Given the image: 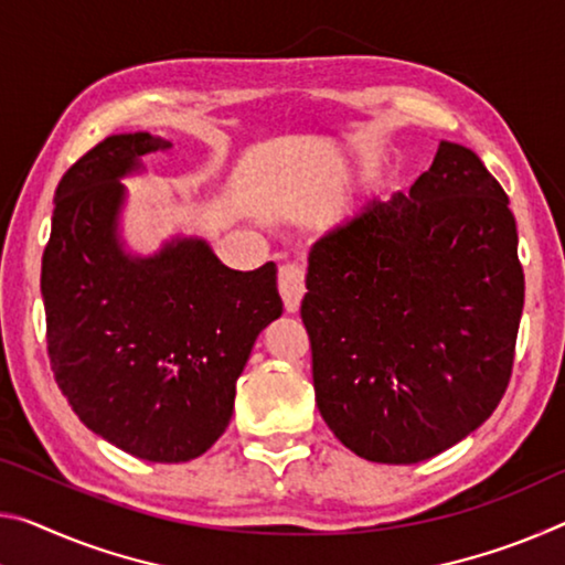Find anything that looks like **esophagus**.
<instances>
[{"mask_svg": "<svg viewBox=\"0 0 565 565\" xmlns=\"http://www.w3.org/2000/svg\"><path fill=\"white\" fill-rule=\"evenodd\" d=\"M279 291H281L286 311H289V315L299 311L303 291H307V286H303V268L301 266L286 264L279 268Z\"/></svg>", "mask_w": 565, "mask_h": 565, "instance_id": "obj_1", "label": "esophagus"}]
</instances>
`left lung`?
Listing matches in <instances>:
<instances>
[{
	"instance_id": "8db88e82",
	"label": "left lung",
	"mask_w": 565,
	"mask_h": 565,
	"mask_svg": "<svg viewBox=\"0 0 565 565\" xmlns=\"http://www.w3.org/2000/svg\"><path fill=\"white\" fill-rule=\"evenodd\" d=\"M307 289L317 407L360 458H435L503 399L525 279L508 195L470 148L443 140L409 195L327 231Z\"/></svg>"
}]
</instances>
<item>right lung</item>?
Instances as JSON below:
<instances>
[{
	"instance_id": "right-lung-1",
	"label": "right lung",
	"mask_w": 565,
	"mask_h": 565,
	"mask_svg": "<svg viewBox=\"0 0 565 565\" xmlns=\"http://www.w3.org/2000/svg\"><path fill=\"white\" fill-rule=\"evenodd\" d=\"M170 142L122 132L62 175L42 256L47 352L83 423L148 462H188L234 415L236 380L281 317L276 264L234 271L201 238L132 256L118 236L120 178Z\"/></svg>"
}]
</instances>
